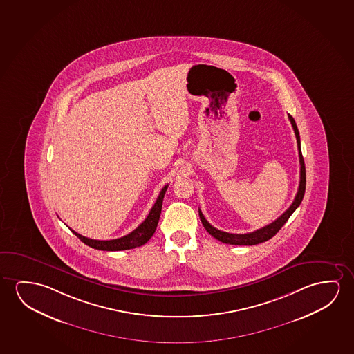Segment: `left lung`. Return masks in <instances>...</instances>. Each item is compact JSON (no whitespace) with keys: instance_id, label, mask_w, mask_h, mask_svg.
<instances>
[{"instance_id":"1","label":"left lung","mask_w":354,"mask_h":354,"mask_svg":"<svg viewBox=\"0 0 354 354\" xmlns=\"http://www.w3.org/2000/svg\"><path fill=\"white\" fill-rule=\"evenodd\" d=\"M288 119L292 124L295 135L297 138L298 156H299V165H301L299 186H298L297 195L295 197L292 205H290V208L281 216H279L277 221H272L269 225L264 226V227L253 231V232H248V234H230V232H225V231L218 230L214 226L210 225L209 223L205 221V216L202 214L201 209H198L200 219L203 226H205V230L208 231L210 235L216 239L218 241L227 243V245H239V246H252V245H258L261 242L268 241V240L272 239V236L277 235L279 230L288 221V218L292 216L293 212L297 209L298 205H301L303 196H304V191H306V165H304V159H303L302 151H301V138H299L297 125H296L295 119L290 114H288Z\"/></svg>"}]
</instances>
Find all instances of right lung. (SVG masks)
Returning <instances> with one entry per match:
<instances>
[{"instance_id":"right-lung-1","label":"right lung","mask_w":354,"mask_h":354,"mask_svg":"<svg viewBox=\"0 0 354 354\" xmlns=\"http://www.w3.org/2000/svg\"><path fill=\"white\" fill-rule=\"evenodd\" d=\"M167 189H168V185H165L162 191L159 192L158 198L156 201L152 209L149 210L147 218L128 235L119 237V239H114V240L101 241V240H93V239L85 237V236L77 234L72 229L71 230L85 245L93 247L95 250H100V251H124V250H131V248L142 246L146 242L149 241V239L153 235L154 231L157 229L159 216H160V212H162L164 195H165Z\"/></svg>"}]
</instances>
